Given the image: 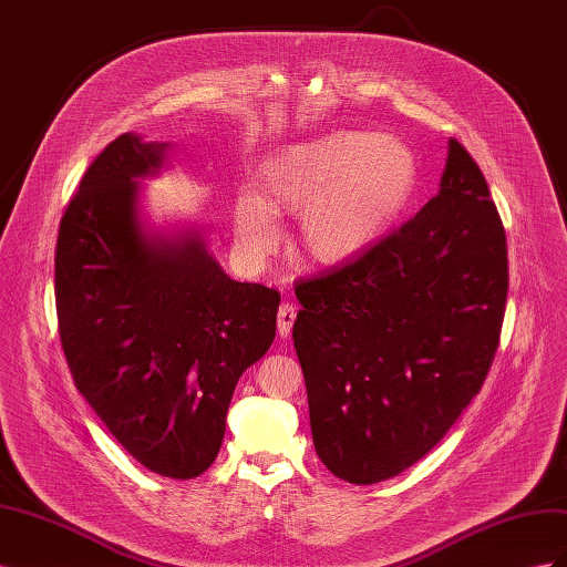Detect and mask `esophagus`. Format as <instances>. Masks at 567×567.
Masks as SVG:
<instances>
[{"instance_id":"obj_1","label":"esophagus","mask_w":567,"mask_h":567,"mask_svg":"<svg viewBox=\"0 0 567 567\" xmlns=\"http://www.w3.org/2000/svg\"><path fill=\"white\" fill-rule=\"evenodd\" d=\"M298 317V307L293 302H281L279 312H277V326H279V336L288 338L290 331H293V323Z\"/></svg>"}]
</instances>
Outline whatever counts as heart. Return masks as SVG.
Listing matches in <instances>:
<instances>
[{"instance_id": "1", "label": "heart", "mask_w": 567, "mask_h": 567, "mask_svg": "<svg viewBox=\"0 0 567 567\" xmlns=\"http://www.w3.org/2000/svg\"><path fill=\"white\" fill-rule=\"evenodd\" d=\"M416 179L414 153L392 136L336 132L290 144L262 167L265 196H238L236 246L246 260L260 262L279 244L277 210H305V255L321 265L342 262L371 246L402 215Z\"/></svg>"}]
</instances>
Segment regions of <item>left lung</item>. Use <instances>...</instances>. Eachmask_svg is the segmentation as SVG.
<instances>
[{"label": "left lung", "mask_w": 567, "mask_h": 567, "mask_svg": "<svg viewBox=\"0 0 567 567\" xmlns=\"http://www.w3.org/2000/svg\"><path fill=\"white\" fill-rule=\"evenodd\" d=\"M296 296L323 466L352 485L414 466L483 388L506 312V231L471 153L450 140L440 194Z\"/></svg>", "instance_id": "left-lung-1"}]
</instances>
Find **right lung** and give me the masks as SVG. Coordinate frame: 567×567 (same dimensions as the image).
<instances>
[{
	"instance_id": "add662e5",
	"label": "right lung",
	"mask_w": 567,
	"mask_h": 567,
	"mask_svg": "<svg viewBox=\"0 0 567 567\" xmlns=\"http://www.w3.org/2000/svg\"><path fill=\"white\" fill-rule=\"evenodd\" d=\"M165 146L120 134L87 167L59 227L56 317L75 388L111 435L151 473L188 480L217 458L281 296L227 277L198 234L144 236L134 179Z\"/></svg>"
}]
</instances>
